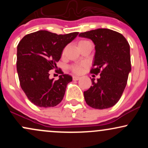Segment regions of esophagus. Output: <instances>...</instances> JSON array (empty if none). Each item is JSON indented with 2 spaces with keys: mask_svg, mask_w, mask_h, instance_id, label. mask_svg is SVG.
<instances>
[{
  "mask_svg": "<svg viewBox=\"0 0 148 148\" xmlns=\"http://www.w3.org/2000/svg\"><path fill=\"white\" fill-rule=\"evenodd\" d=\"M72 78H73V80H74V81H78V80L80 79L79 76H73Z\"/></svg>",
  "mask_w": 148,
  "mask_h": 148,
  "instance_id": "1",
  "label": "esophagus"
}]
</instances>
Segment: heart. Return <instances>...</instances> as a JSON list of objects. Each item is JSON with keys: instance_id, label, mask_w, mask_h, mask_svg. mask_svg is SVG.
<instances>
[{"instance_id": "b5f03b06", "label": "heart", "mask_w": 148, "mask_h": 148, "mask_svg": "<svg viewBox=\"0 0 148 148\" xmlns=\"http://www.w3.org/2000/svg\"><path fill=\"white\" fill-rule=\"evenodd\" d=\"M88 42V41H86V40H81V41H80L79 42V45H80V44L84 43V42ZM84 67V64H74V65H72V67H71V69H72V72L76 73V74H80V73L82 72Z\"/></svg>"}]
</instances>
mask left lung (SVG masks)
Masks as SVG:
<instances>
[{"label":"left lung","instance_id":"obj_1","mask_svg":"<svg viewBox=\"0 0 148 148\" xmlns=\"http://www.w3.org/2000/svg\"><path fill=\"white\" fill-rule=\"evenodd\" d=\"M95 44L92 74H100L99 79L84 91L88 106L96 109L113 106L123 95L131 72L130 47L122 34L107 28H99L79 34Z\"/></svg>","mask_w":148,"mask_h":148}]
</instances>
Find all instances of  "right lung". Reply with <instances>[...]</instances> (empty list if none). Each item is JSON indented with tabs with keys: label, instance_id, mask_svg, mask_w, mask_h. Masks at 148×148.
I'll return each instance as SVG.
<instances>
[{
	"label": "right lung",
	"instance_id": "1",
	"mask_svg": "<svg viewBox=\"0 0 148 148\" xmlns=\"http://www.w3.org/2000/svg\"><path fill=\"white\" fill-rule=\"evenodd\" d=\"M78 32L57 35L38 30L26 35L17 46L16 70L21 89L36 106L53 107L63 99L67 84L72 81L68 74L60 73L59 79L49 78V71L56 67L62 50L78 35Z\"/></svg>",
	"mask_w": 148,
	"mask_h": 148
}]
</instances>
